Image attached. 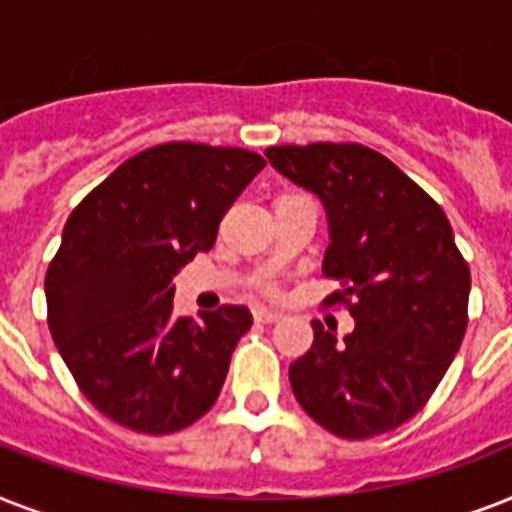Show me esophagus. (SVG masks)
<instances>
[{"label":"esophagus","instance_id":"34e87169","mask_svg":"<svg viewBox=\"0 0 512 512\" xmlns=\"http://www.w3.org/2000/svg\"><path fill=\"white\" fill-rule=\"evenodd\" d=\"M252 316H255V321H260V324H273V321L281 319L279 311H273V308H263V305H257L255 311H252Z\"/></svg>","mask_w":512,"mask_h":512}]
</instances>
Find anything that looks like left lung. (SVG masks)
<instances>
[{
	"instance_id": "obj_1",
	"label": "left lung",
	"mask_w": 512,
	"mask_h": 512,
	"mask_svg": "<svg viewBox=\"0 0 512 512\" xmlns=\"http://www.w3.org/2000/svg\"><path fill=\"white\" fill-rule=\"evenodd\" d=\"M276 172L324 204V273L356 321L289 366L305 412L340 438H372L428 404L468 327L470 271L444 209L396 164L358 143L273 146Z\"/></svg>"
}]
</instances>
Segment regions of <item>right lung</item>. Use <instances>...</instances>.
<instances>
[{
  "instance_id": "obj_1",
  "label": "right lung",
  "mask_w": 512,
  "mask_h": 512,
  "mask_svg": "<svg viewBox=\"0 0 512 512\" xmlns=\"http://www.w3.org/2000/svg\"><path fill=\"white\" fill-rule=\"evenodd\" d=\"M263 167L244 148L164 143L116 167L66 220L44 279L47 324L108 420L164 436L217 401L252 313L223 305L177 319L172 276L212 249L225 209Z\"/></svg>"
}]
</instances>
